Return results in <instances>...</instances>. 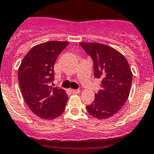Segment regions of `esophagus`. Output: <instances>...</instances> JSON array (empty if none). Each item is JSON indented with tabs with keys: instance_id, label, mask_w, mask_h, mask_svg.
<instances>
[{
	"instance_id": "obj_1",
	"label": "esophagus",
	"mask_w": 154,
	"mask_h": 154,
	"mask_svg": "<svg viewBox=\"0 0 154 154\" xmlns=\"http://www.w3.org/2000/svg\"><path fill=\"white\" fill-rule=\"evenodd\" d=\"M70 91L72 93V94H80V93H81L80 90H72V89H71Z\"/></svg>"
}]
</instances>
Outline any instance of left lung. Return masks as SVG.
<instances>
[{
    "mask_svg": "<svg viewBox=\"0 0 154 154\" xmlns=\"http://www.w3.org/2000/svg\"><path fill=\"white\" fill-rule=\"evenodd\" d=\"M93 59L94 77L101 80L100 90L86 107L97 119H108L119 112L130 93L132 73L126 57L112 47L98 42H80Z\"/></svg>",
    "mask_w": 154,
    "mask_h": 154,
    "instance_id": "left-lung-1",
    "label": "left lung"
}]
</instances>
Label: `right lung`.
Segmentation results:
<instances>
[{"mask_svg": "<svg viewBox=\"0 0 154 154\" xmlns=\"http://www.w3.org/2000/svg\"><path fill=\"white\" fill-rule=\"evenodd\" d=\"M69 42L48 41L33 46L18 71L19 86L26 104L34 115L54 120L64 111L68 96L61 88H52L54 65Z\"/></svg>", "mask_w": 154, "mask_h": 154, "instance_id": "add662e5", "label": "right lung"}]
</instances>
